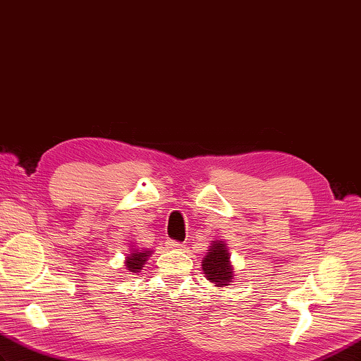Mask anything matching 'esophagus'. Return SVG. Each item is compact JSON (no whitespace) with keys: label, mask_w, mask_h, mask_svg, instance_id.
Returning a JSON list of instances; mask_svg holds the SVG:
<instances>
[{"label":"esophagus","mask_w":361,"mask_h":361,"mask_svg":"<svg viewBox=\"0 0 361 361\" xmlns=\"http://www.w3.org/2000/svg\"><path fill=\"white\" fill-rule=\"evenodd\" d=\"M166 247L171 248V250H182L183 244H182V243H178V241H168V243H166Z\"/></svg>","instance_id":"obj_1"}]
</instances>
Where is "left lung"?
<instances>
[{
  "mask_svg": "<svg viewBox=\"0 0 361 361\" xmlns=\"http://www.w3.org/2000/svg\"><path fill=\"white\" fill-rule=\"evenodd\" d=\"M204 275L218 287L230 286L233 279V267L230 266V255L224 241H213L202 259Z\"/></svg>",
  "mask_w": 361,
  "mask_h": 361,
  "instance_id": "8db88e82",
  "label": "left lung"
}]
</instances>
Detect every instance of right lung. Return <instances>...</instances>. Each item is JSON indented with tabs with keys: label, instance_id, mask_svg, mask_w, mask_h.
<instances>
[{
	"label": "right lung",
	"instance_id": "right-lung-1",
	"mask_svg": "<svg viewBox=\"0 0 361 361\" xmlns=\"http://www.w3.org/2000/svg\"><path fill=\"white\" fill-rule=\"evenodd\" d=\"M151 252L148 250H131V253L126 256V261H125V267L126 270L134 271V274H137V271L142 270L143 264L147 262V259L149 258Z\"/></svg>",
	"mask_w": 361,
	"mask_h": 361
}]
</instances>
